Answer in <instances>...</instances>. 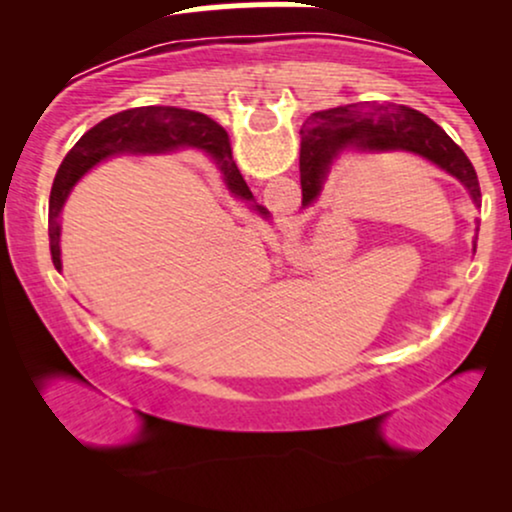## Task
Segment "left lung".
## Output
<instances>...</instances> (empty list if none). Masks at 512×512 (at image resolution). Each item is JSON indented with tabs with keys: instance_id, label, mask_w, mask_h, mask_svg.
Instances as JSON below:
<instances>
[{
	"instance_id": "left-lung-1",
	"label": "left lung",
	"mask_w": 512,
	"mask_h": 512,
	"mask_svg": "<svg viewBox=\"0 0 512 512\" xmlns=\"http://www.w3.org/2000/svg\"><path fill=\"white\" fill-rule=\"evenodd\" d=\"M346 149L409 151L436 163L445 173L462 182L472 202L481 207V190L469 158L431 117L407 105H342L310 117L301 129V190L303 207L315 202L332 161Z\"/></svg>"
}]
</instances>
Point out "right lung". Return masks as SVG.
<instances>
[{
    "label": "right lung",
    "mask_w": 512,
    "mask_h": 512,
    "mask_svg": "<svg viewBox=\"0 0 512 512\" xmlns=\"http://www.w3.org/2000/svg\"><path fill=\"white\" fill-rule=\"evenodd\" d=\"M180 146H195L207 151V156L221 170L223 182L243 202H252L248 182L243 180L240 170L233 161L231 139L226 129L216 125L214 120L195 110L170 108V105H146V108L122 110L110 115L108 120L91 127L74 149L64 156L60 170L55 175L50 195V252L52 264L62 269L60 257V211L64 199L81 175H86L96 163L117 154H166V151L180 149ZM255 209L267 214L262 207Z\"/></svg>",
    "instance_id": "obj_1"
}]
</instances>
